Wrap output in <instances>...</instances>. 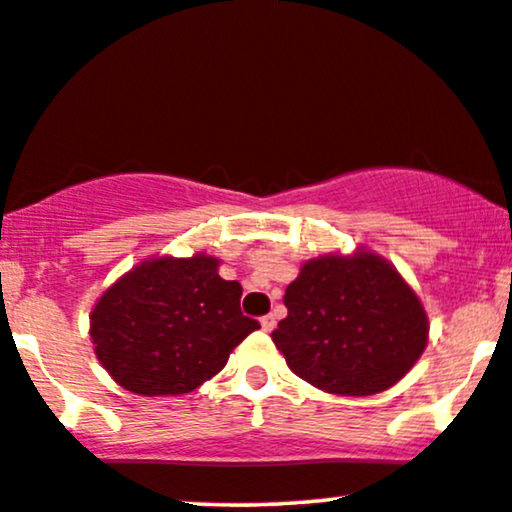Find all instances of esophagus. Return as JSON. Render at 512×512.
<instances>
[{
  "label": "esophagus",
  "instance_id": "esophagus-1",
  "mask_svg": "<svg viewBox=\"0 0 512 512\" xmlns=\"http://www.w3.org/2000/svg\"><path fill=\"white\" fill-rule=\"evenodd\" d=\"M262 330L264 332H274V327H276V318H274V313H269V316H262Z\"/></svg>",
  "mask_w": 512,
  "mask_h": 512
}]
</instances>
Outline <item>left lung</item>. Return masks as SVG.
Masks as SVG:
<instances>
[{"instance_id": "1", "label": "left lung", "mask_w": 512, "mask_h": 512, "mask_svg": "<svg viewBox=\"0 0 512 512\" xmlns=\"http://www.w3.org/2000/svg\"><path fill=\"white\" fill-rule=\"evenodd\" d=\"M276 349L325 393L374 395L398 384L428 344L424 304L377 252L320 255L285 290Z\"/></svg>"}]
</instances>
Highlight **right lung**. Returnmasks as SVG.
<instances>
[{"instance_id": "1", "label": "right lung", "mask_w": 512, "mask_h": 512, "mask_svg": "<svg viewBox=\"0 0 512 512\" xmlns=\"http://www.w3.org/2000/svg\"><path fill=\"white\" fill-rule=\"evenodd\" d=\"M220 260L156 255L126 271L91 311L95 356L138 395L192 393L227 365L260 323L241 313L243 288L217 274Z\"/></svg>"}]
</instances>
